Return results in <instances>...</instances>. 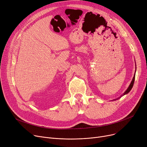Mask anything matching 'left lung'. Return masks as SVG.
Segmentation results:
<instances>
[{
  "label": "left lung",
  "mask_w": 147,
  "mask_h": 147,
  "mask_svg": "<svg viewBox=\"0 0 147 147\" xmlns=\"http://www.w3.org/2000/svg\"><path fill=\"white\" fill-rule=\"evenodd\" d=\"M135 64H136V63H135ZM135 69V72H136V69ZM135 74H134V77H133V79H132V81H131V84H130V85H129V86L128 87V88H127V89L125 91V92L120 97H119V98H116V99H115V100H113V101H115V100H118L119 98H121V97H122V96H125V95H126V94H127V93H129V92H130V91L132 90V87H133V85H134V81H135Z\"/></svg>",
  "instance_id": "8db88e82"
}]
</instances>
